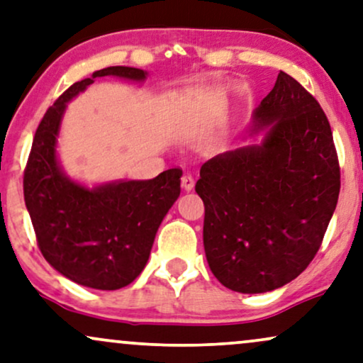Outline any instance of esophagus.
Wrapping results in <instances>:
<instances>
[{"label":"esophagus","mask_w":363,"mask_h":363,"mask_svg":"<svg viewBox=\"0 0 363 363\" xmlns=\"http://www.w3.org/2000/svg\"><path fill=\"white\" fill-rule=\"evenodd\" d=\"M182 186H183V190H186V191L193 190V186H195V180H193V177L190 175V173H185V175L182 177Z\"/></svg>","instance_id":"obj_1"}]
</instances>
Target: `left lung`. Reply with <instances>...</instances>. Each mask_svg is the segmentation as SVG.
<instances>
[{"instance_id": "obj_1", "label": "left lung", "mask_w": 363, "mask_h": 363, "mask_svg": "<svg viewBox=\"0 0 363 363\" xmlns=\"http://www.w3.org/2000/svg\"><path fill=\"white\" fill-rule=\"evenodd\" d=\"M260 145L201 164L203 247L211 274L240 294L296 279L317 255L340 193V167L325 113L284 72L253 113Z\"/></svg>"}]
</instances>
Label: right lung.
I'll use <instances>...</instances> for the list:
<instances>
[{
    "instance_id": "right-lung-1",
    "label": "right lung",
    "mask_w": 363,
    "mask_h": 363,
    "mask_svg": "<svg viewBox=\"0 0 363 363\" xmlns=\"http://www.w3.org/2000/svg\"><path fill=\"white\" fill-rule=\"evenodd\" d=\"M101 77L143 82L147 72L110 67L73 83L38 125L23 191L45 260L74 284L118 290L147 265L160 223L180 196L182 170L170 168L153 180H121L95 188L65 175L56 158L65 108Z\"/></svg>"
}]
</instances>
